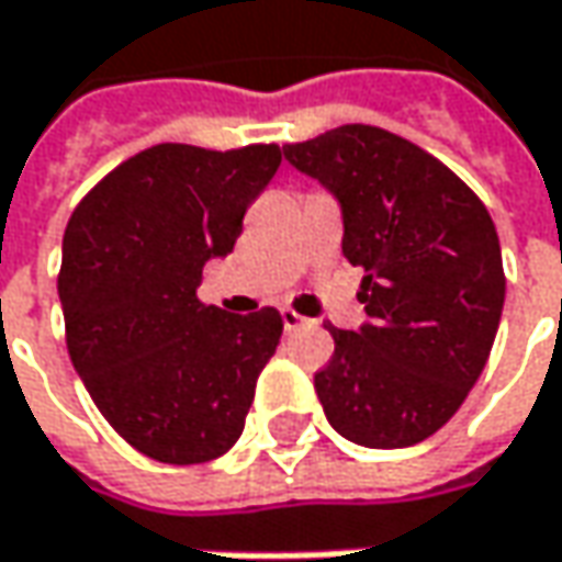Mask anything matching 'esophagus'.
I'll use <instances>...</instances> for the list:
<instances>
[{
	"label": "esophagus",
	"instance_id": "esophagus-1",
	"mask_svg": "<svg viewBox=\"0 0 562 562\" xmlns=\"http://www.w3.org/2000/svg\"><path fill=\"white\" fill-rule=\"evenodd\" d=\"M308 324V317H302L299 312H292V308H282V327L292 334V330H302Z\"/></svg>",
	"mask_w": 562,
	"mask_h": 562
}]
</instances>
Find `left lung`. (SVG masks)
<instances>
[{
	"label": "left lung",
	"mask_w": 562,
	"mask_h": 562,
	"mask_svg": "<svg viewBox=\"0 0 562 562\" xmlns=\"http://www.w3.org/2000/svg\"><path fill=\"white\" fill-rule=\"evenodd\" d=\"M282 151L340 200L344 254L366 270L369 324L330 327L334 356L314 375L327 423L356 446H416L490 359L506 299L496 225L451 168L381 126L347 123Z\"/></svg>",
	"instance_id": "obj_1"
}]
</instances>
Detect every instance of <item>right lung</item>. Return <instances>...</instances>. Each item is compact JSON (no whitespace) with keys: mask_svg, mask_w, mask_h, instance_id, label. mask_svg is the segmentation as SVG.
Returning a JSON list of instances; mask_svg holds the SVG:
<instances>
[{"mask_svg":"<svg viewBox=\"0 0 562 562\" xmlns=\"http://www.w3.org/2000/svg\"><path fill=\"white\" fill-rule=\"evenodd\" d=\"M280 161L277 143H161L94 183L66 225L56 285L69 359L116 436L161 464L235 446L277 352V308L225 314L196 285L206 260L232 254Z\"/></svg>","mask_w":562,"mask_h":562,"instance_id":"obj_1","label":"right lung"}]
</instances>
